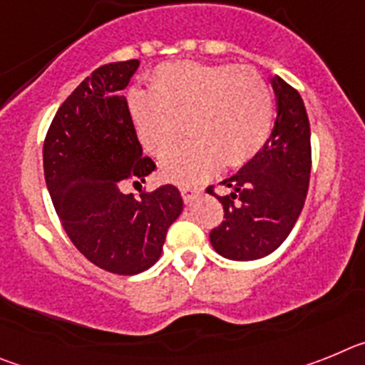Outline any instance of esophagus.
Masks as SVG:
<instances>
[{"mask_svg":"<svg viewBox=\"0 0 365 365\" xmlns=\"http://www.w3.org/2000/svg\"><path fill=\"white\" fill-rule=\"evenodd\" d=\"M180 193H182V199H185L186 202L192 201L195 195L199 193V188H195V186H180Z\"/></svg>","mask_w":365,"mask_h":365,"instance_id":"esophagus-1","label":"esophagus"}]
</instances>
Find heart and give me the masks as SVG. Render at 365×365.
Returning <instances> with one entry per match:
<instances>
[{
    "mask_svg": "<svg viewBox=\"0 0 365 365\" xmlns=\"http://www.w3.org/2000/svg\"><path fill=\"white\" fill-rule=\"evenodd\" d=\"M128 109L138 140L153 157L172 153L186 130L192 135V143L163 163L164 177L179 185L202 182L225 164L250 163L274 122L267 80L230 63H163L151 74L150 91L128 93Z\"/></svg>",
    "mask_w": 365,
    "mask_h": 365,
    "instance_id": "b5f03b06",
    "label": "heart"
}]
</instances>
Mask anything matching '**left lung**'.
Returning <instances> with one entry per match:
<instances>
[{
	"mask_svg": "<svg viewBox=\"0 0 365 365\" xmlns=\"http://www.w3.org/2000/svg\"><path fill=\"white\" fill-rule=\"evenodd\" d=\"M278 117L263 150L235 175L221 182L230 188L217 197L225 221L210 232L215 252L234 261L272 254L302 214L311 177V128L294 87L272 76ZM212 192V186L208 188Z\"/></svg>",
	"mask_w": 365,
	"mask_h": 365,
	"instance_id": "1",
	"label": "left lung"
}]
</instances>
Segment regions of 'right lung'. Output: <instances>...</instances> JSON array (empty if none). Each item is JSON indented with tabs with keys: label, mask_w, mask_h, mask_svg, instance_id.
<instances>
[{
	"label": "right lung",
	"mask_w": 365,
	"mask_h": 365,
	"mask_svg": "<svg viewBox=\"0 0 365 365\" xmlns=\"http://www.w3.org/2000/svg\"><path fill=\"white\" fill-rule=\"evenodd\" d=\"M137 69L138 60H128L93 71L60 106L43 143L45 182L63 230L91 263L120 276L157 263L182 212L172 185L140 197L122 192L155 170L120 93Z\"/></svg>",
	"instance_id": "obj_1"
}]
</instances>
